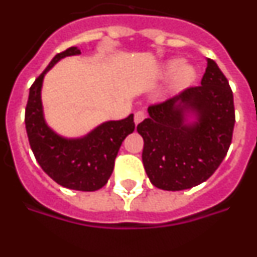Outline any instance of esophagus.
Masks as SVG:
<instances>
[{
    "instance_id": "34e87169",
    "label": "esophagus",
    "mask_w": 257,
    "mask_h": 257,
    "mask_svg": "<svg viewBox=\"0 0 257 257\" xmlns=\"http://www.w3.org/2000/svg\"><path fill=\"white\" fill-rule=\"evenodd\" d=\"M145 118V113L142 112V110H139V112L135 113V117H134V122H135V124L138 126V124L140 123V122L143 121Z\"/></svg>"
}]
</instances>
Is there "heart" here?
Returning a JSON list of instances; mask_svg holds the SVG:
<instances>
[{"mask_svg": "<svg viewBox=\"0 0 257 257\" xmlns=\"http://www.w3.org/2000/svg\"><path fill=\"white\" fill-rule=\"evenodd\" d=\"M161 76L171 77L169 90L171 92H180L194 83L198 73L192 64H183L181 59H170L161 68Z\"/></svg>", "mask_w": 257, "mask_h": 257, "instance_id": "obj_1", "label": "heart"}]
</instances>
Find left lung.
<instances>
[{"label":"left lung","instance_id":"left-lung-1","mask_svg":"<svg viewBox=\"0 0 257 257\" xmlns=\"http://www.w3.org/2000/svg\"><path fill=\"white\" fill-rule=\"evenodd\" d=\"M148 113L136 130L144 139L143 163L154 187L190 189L216 171L230 147L235 115L233 92L215 61L207 59L201 86L149 106Z\"/></svg>","mask_w":257,"mask_h":257}]
</instances>
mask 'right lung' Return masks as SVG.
Segmentation results:
<instances>
[{
	"mask_svg": "<svg viewBox=\"0 0 257 257\" xmlns=\"http://www.w3.org/2000/svg\"><path fill=\"white\" fill-rule=\"evenodd\" d=\"M79 54L78 47H69L55 55L32 85L26 108V128L38 165L52 180L68 189L94 192L108 183L122 142L135 130V123L134 114H130L119 121L103 122L78 138L60 135L47 124L41 97L45 76L61 59Z\"/></svg>",
	"mask_w": 257,
	"mask_h": 257,
	"instance_id": "add662e5",
	"label": "right lung"
}]
</instances>
